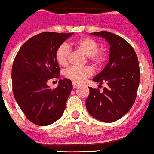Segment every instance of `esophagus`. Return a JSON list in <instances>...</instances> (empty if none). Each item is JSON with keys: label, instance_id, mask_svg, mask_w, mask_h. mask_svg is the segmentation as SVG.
I'll return each instance as SVG.
<instances>
[{"label": "esophagus", "instance_id": "esophagus-1", "mask_svg": "<svg viewBox=\"0 0 154 154\" xmlns=\"http://www.w3.org/2000/svg\"><path fill=\"white\" fill-rule=\"evenodd\" d=\"M78 87H79V85L75 84V82H73V83H72V88H78Z\"/></svg>", "mask_w": 154, "mask_h": 154}]
</instances>
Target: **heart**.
Listing matches in <instances>:
<instances>
[{"label":"heart","instance_id":"b5f03b06","mask_svg":"<svg viewBox=\"0 0 154 154\" xmlns=\"http://www.w3.org/2000/svg\"><path fill=\"white\" fill-rule=\"evenodd\" d=\"M72 45L84 53L87 56L88 62L95 67H100L106 61V52L98 50L99 44L94 39L89 37L81 38L74 42ZM69 54L70 48L69 45L66 43L61 44L56 51V60L57 63L63 66H66L69 60ZM92 74L93 69L90 66H71L64 72L65 76L75 83H81Z\"/></svg>","mask_w":154,"mask_h":154}]
</instances>
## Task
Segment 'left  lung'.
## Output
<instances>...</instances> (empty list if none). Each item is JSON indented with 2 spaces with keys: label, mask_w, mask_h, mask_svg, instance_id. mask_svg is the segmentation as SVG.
I'll use <instances>...</instances> for the list:
<instances>
[{
  "label": "left lung",
  "mask_w": 154,
  "mask_h": 154,
  "mask_svg": "<svg viewBox=\"0 0 154 154\" xmlns=\"http://www.w3.org/2000/svg\"><path fill=\"white\" fill-rule=\"evenodd\" d=\"M105 38L110 45L109 62L93 80L107 87H89L86 108L90 115L106 123L114 122L130 110L137 96L140 82V69L135 50L121 36L107 31L91 33ZM101 86V85H100Z\"/></svg>",
  "instance_id": "left-lung-1"
}]
</instances>
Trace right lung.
<instances>
[{"mask_svg": "<svg viewBox=\"0 0 154 154\" xmlns=\"http://www.w3.org/2000/svg\"><path fill=\"white\" fill-rule=\"evenodd\" d=\"M72 33L43 32L22 45L12 67L13 92L26 118L38 126H47L59 119L72 90L70 79L59 81L54 89L47 85L49 79L60 77L56 60L58 47Z\"/></svg>", "mask_w": 154, "mask_h": 154, "instance_id": "obj_1", "label": "right lung"}]
</instances>
